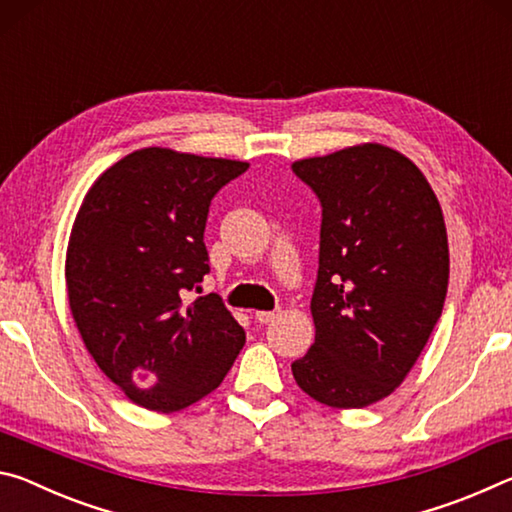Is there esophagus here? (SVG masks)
Listing matches in <instances>:
<instances>
[{"label": "esophagus", "mask_w": 512, "mask_h": 512, "mask_svg": "<svg viewBox=\"0 0 512 512\" xmlns=\"http://www.w3.org/2000/svg\"><path fill=\"white\" fill-rule=\"evenodd\" d=\"M255 318L262 325H268V323H273V320L277 318V311H255Z\"/></svg>", "instance_id": "esophagus-1"}]
</instances>
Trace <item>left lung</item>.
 I'll use <instances>...</instances> for the list:
<instances>
[{
  "label": "left lung",
  "mask_w": 512,
  "mask_h": 512,
  "mask_svg": "<svg viewBox=\"0 0 512 512\" xmlns=\"http://www.w3.org/2000/svg\"><path fill=\"white\" fill-rule=\"evenodd\" d=\"M318 196L316 341L291 363L298 386L334 409H363L402 384L443 314V210L415 164L363 144L293 162Z\"/></svg>",
  "instance_id": "8db88e82"
}]
</instances>
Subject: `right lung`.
<instances>
[{"label": "right lung", "instance_id": "1", "mask_svg": "<svg viewBox=\"0 0 512 512\" xmlns=\"http://www.w3.org/2000/svg\"><path fill=\"white\" fill-rule=\"evenodd\" d=\"M246 162L140 149L85 194L67 248V298L97 366L135 404L173 413L210 395L246 332L210 293L205 223Z\"/></svg>", "mask_w": 512, "mask_h": 512}]
</instances>
